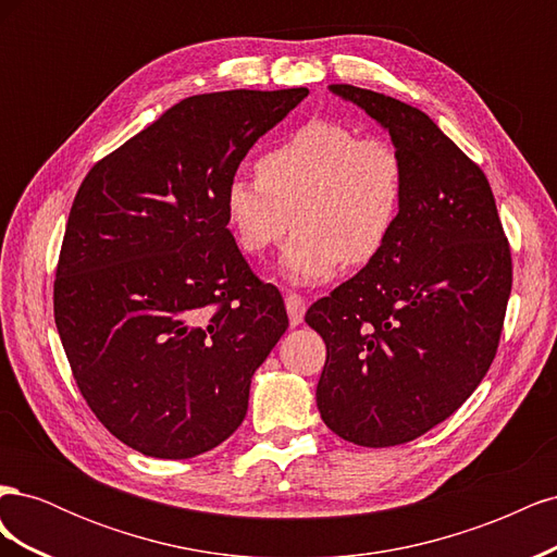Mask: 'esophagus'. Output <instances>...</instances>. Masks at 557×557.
<instances>
[{
	"instance_id": "34e87169",
	"label": "esophagus",
	"mask_w": 557,
	"mask_h": 557,
	"mask_svg": "<svg viewBox=\"0 0 557 557\" xmlns=\"http://www.w3.org/2000/svg\"><path fill=\"white\" fill-rule=\"evenodd\" d=\"M285 309H288V318L293 325H299L305 320V311H307V301L297 293H288L285 295Z\"/></svg>"
}]
</instances>
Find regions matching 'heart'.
Listing matches in <instances>:
<instances>
[{
	"label": "heart",
	"mask_w": 557,
	"mask_h": 557,
	"mask_svg": "<svg viewBox=\"0 0 557 557\" xmlns=\"http://www.w3.org/2000/svg\"><path fill=\"white\" fill-rule=\"evenodd\" d=\"M404 164L393 144L315 117L258 160V176H237L223 193L225 221L246 256H262L290 225L278 272L295 285L325 281L342 260H376L397 230Z\"/></svg>",
	"instance_id": "b5f03b06"
}]
</instances>
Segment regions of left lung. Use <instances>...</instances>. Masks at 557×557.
<instances>
[{
  "mask_svg": "<svg viewBox=\"0 0 557 557\" xmlns=\"http://www.w3.org/2000/svg\"><path fill=\"white\" fill-rule=\"evenodd\" d=\"M330 90L391 134L404 205L381 256L307 311L327 348L315 404L342 440L385 448L440 425L483 381L511 250L491 183L430 115L374 90Z\"/></svg>",
  "mask_w": 557,
  "mask_h": 557,
  "instance_id": "1",
  "label": "left lung"
}]
</instances>
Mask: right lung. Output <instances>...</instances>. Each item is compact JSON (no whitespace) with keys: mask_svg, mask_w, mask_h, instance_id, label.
<instances>
[{"mask_svg":"<svg viewBox=\"0 0 557 557\" xmlns=\"http://www.w3.org/2000/svg\"><path fill=\"white\" fill-rule=\"evenodd\" d=\"M307 88L195 95L99 160L66 221L55 325L88 407L115 440L185 460L242 425L250 379L288 330L250 272L223 193Z\"/></svg>","mask_w":557,"mask_h":557,"instance_id":"right-lung-1","label":"right lung"}]
</instances>
